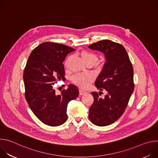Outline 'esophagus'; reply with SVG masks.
<instances>
[{"label": "esophagus", "mask_w": 158, "mask_h": 158, "mask_svg": "<svg viewBox=\"0 0 158 158\" xmlns=\"http://www.w3.org/2000/svg\"><path fill=\"white\" fill-rule=\"evenodd\" d=\"M87 92L85 91H84L82 89H79V94L80 95H84L85 94H86Z\"/></svg>", "instance_id": "obj_1"}]
</instances>
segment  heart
<instances>
[{
	"label": "heart",
	"mask_w": 158,
	"mask_h": 158,
	"mask_svg": "<svg viewBox=\"0 0 158 158\" xmlns=\"http://www.w3.org/2000/svg\"><path fill=\"white\" fill-rule=\"evenodd\" d=\"M81 57H82L83 60L87 63H92L95 64L98 59V56L96 54H95L93 52L89 51H82L80 53ZM71 56H69L65 61V65L67 67V64H68V61L71 59ZM93 79V76L92 74L89 73H78L75 74L74 76H73L71 78L72 82L77 85L78 87L85 89L87 88L90 83L92 82Z\"/></svg>",
	"instance_id": "b5f03b06"
}]
</instances>
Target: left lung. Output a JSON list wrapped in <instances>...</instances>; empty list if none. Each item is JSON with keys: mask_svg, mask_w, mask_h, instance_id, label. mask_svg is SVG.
Wrapping results in <instances>:
<instances>
[{"mask_svg": "<svg viewBox=\"0 0 158 158\" xmlns=\"http://www.w3.org/2000/svg\"><path fill=\"white\" fill-rule=\"evenodd\" d=\"M88 48L104 54L106 62L98 76L95 85L102 92L91 93L94 102L89 108V118L94 124L106 126L114 123L123 115L134 91L133 67L123 45L102 40Z\"/></svg>", "mask_w": 158, "mask_h": 158, "instance_id": "left-lung-1", "label": "left lung"}]
</instances>
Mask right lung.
<instances>
[{"mask_svg":"<svg viewBox=\"0 0 158 158\" xmlns=\"http://www.w3.org/2000/svg\"><path fill=\"white\" fill-rule=\"evenodd\" d=\"M75 49L65 45L46 42L31 53L24 69L23 79L26 99L35 116L44 124L58 126L67 119V104L79 96L78 88L70 84L56 93L54 84L65 79L62 64Z\"/></svg>","mask_w":158,"mask_h":158,"instance_id":"right-lung-1","label":"right lung"}]
</instances>
